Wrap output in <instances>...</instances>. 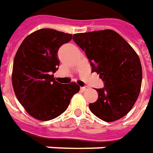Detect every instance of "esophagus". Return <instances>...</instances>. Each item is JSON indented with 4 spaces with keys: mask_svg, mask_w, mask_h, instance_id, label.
<instances>
[{
    "mask_svg": "<svg viewBox=\"0 0 153 153\" xmlns=\"http://www.w3.org/2000/svg\"><path fill=\"white\" fill-rule=\"evenodd\" d=\"M88 88H89V87H88V86H85V87H81V90H82V92L87 91V90H88Z\"/></svg>",
    "mask_w": 153,
    "mask_h": 153,
    "instance_id": "34e87169",
    "label": "esophagus"
}]
</instances>
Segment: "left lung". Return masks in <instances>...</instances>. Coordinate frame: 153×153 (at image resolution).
<instances>
[{"label":"left lung","mask_w":153,"mask_h":153,"mask_svg":"<svg viewBox=\"0 0 153 153\" xmlns=\"http://www.w3.org/2000/svg\"><path fill=\"white\" fill-rule=\"evenodd\" d=\"M73 40L85 51L92 71L104 88L89 103L93 114L106 122L118 120L131 111L141 91L142 69L139 56L118 33L110 29L76 33Z\"/></svg>","instance_id":"8db88e82"}]
</instances>
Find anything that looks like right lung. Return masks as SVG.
Listing matches in <instances>:
<instances>
[{
	"label": "right lung",
	"instance_id": "1",
	"mask_svg": "<svg viewBox=\"0 0 153 153\" xmlns=\"http://www.w3.org/2000/svg\"><path fill=\"white\" fill-rule=\"evenodd\" d=\"M71 39L72 34L42 28L26 37L16 53L12 75L14 93L27 112L39 120L58 117L80 90L76 82L61 84L53 75L60 65L58 50Z\"/></svg>",
	"mask_w": 153,
	"mask_h": 153
}]
</instances>
